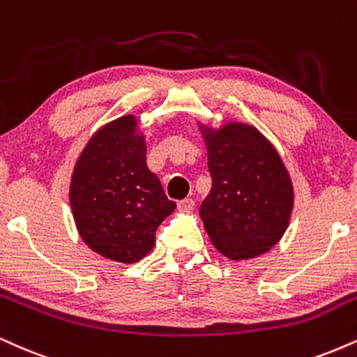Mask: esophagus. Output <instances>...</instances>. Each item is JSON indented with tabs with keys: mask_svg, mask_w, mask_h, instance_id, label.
Returning <instances> with one entry per match:
<instances>
[{
	"mask_svg": "<svg viewBox=\"0 0 357 357\" xmlns=\"http://www.w3.org/2000/svg\"><path fill=\"white\" fill-rule=\"evenodd\" d=\"M192 206H195V201H192L191 197H186V199L179 201V203H178V211L190 213L191 209H192Z\"/></svg>",
	"mask_w": 357,
	"mask_h": 357,
	"instance_id": "esophagus-1",
	"label": "esophagus"
}]
</instances>
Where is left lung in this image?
<instances>
[{
    "label": "left lung",
    "instance_id": "1",
    "mask_svg": "<svg viewBox=\"0 0 357 357\" xmlns=\"http://www.w3.org/2000/svg\"><path fill=\"white\" fill-rule=\"evenodd\" d=\"M197 126L213 181L199 208L206 233L233 261L264 255L282 238L293 213L294 190L284 162L251 124Z\"/></svg>",
    "mask_w": 357,
    "mask_h": 357
}]
</instances>
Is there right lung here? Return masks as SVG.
I'll return each mask as SVG.
<instances>
[{
    "label": "right lung",
    "mask_w": 357,
    "mask_h": 357,
    "mask_svg": "<svg viewBox=\"0 0 357 357\" xmlns=\"http://www.w3.org/2000/svg\"><path fill=\"white\" fill-rule=\"evenodd\" d=\"M70 203L81 239L98 255L131 264L151 251L158 226L176 203L146 166V141L135 114L91 136L73 169Z\"/></svg>",
    "instance_id": "right-lung-1"
}]
</instances>
